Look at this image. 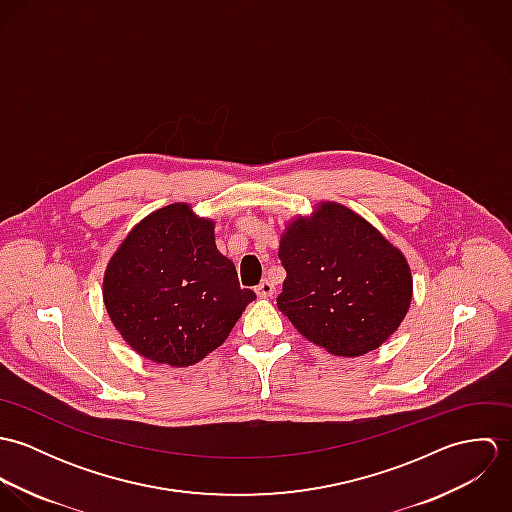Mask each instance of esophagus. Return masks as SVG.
Returning <instances> with one entry per match:
<instances>
[{"mask_svg":"<svg viewBox=\"0 0 512 512\" xmlns=\"http://www.w3.org/2000/svg\"><path fill=\"white\" fill-rule=\"evenodd\" d=\"M276 292V286L270 282V280H262L260 284H258V288H256V293L260 295V297H272Z\"/></svg>","mask_w":512,"mask_h":512,"instance_id":"1","label":"esophagus"}]
</instances>
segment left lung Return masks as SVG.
I'll return each mask as SVG.
<instances>
[{
	"mask_svg": "<svg viewBox=\"0 0 512 512\" xmlns=\"http://www.w3.org/2000/svg\"><path fill=\"white\" fill-rule=\"evenodd\" d=\"M286 280L278 309L317 347L339 357L378 349L412 301L404 254L368 220L339 203L293 219L278 252Z\"/></svg>",
	"mask_w": 512,
	"mask_h": 512,
	"instance_id": "1",
	"label": "left lung"
}]
</instances>
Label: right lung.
Returning a JSON list of instances; mask_svg holds the SVG:
<instances>
[{"mask_svg": "<svg viewBox=\"0 0 512 512\" xmlns=\"http://www.w3.org/2000/svg\"><path fill=\"white\" fill-rule=\"evenodd\" d=\"M104 305L124 341L157 365L191 366L224 343L256 299L187 203L140 220L104 272Z\"/></svg>", "mask_w": 512, "mask_h": 512, "instance_id": "right-lung-1", "label": "right lung"}]
</instances>
